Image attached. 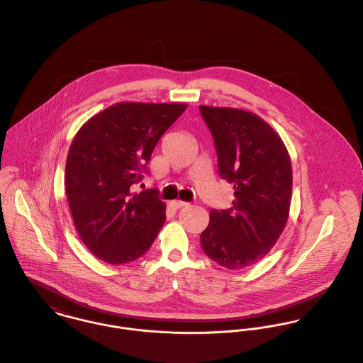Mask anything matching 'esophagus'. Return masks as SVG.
Wrapping results in <instances>:
<instances>
[{"instance_id": "1", "label": "esophagus", "mask_w": 363, "mask_h": 363, "mask_svg": "<svg viewBox=\"0 0 363 363\" xmlns=\"http://www.w3.org/2000/svg\"><path fill=\"white\" fill-rule=\"evenodd\" d=\"M170 206L174 208V210H180L183 207H187L189 204L186 201H182V200H174V201H170Z\"/></svg>"}]
</instances>
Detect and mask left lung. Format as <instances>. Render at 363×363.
Wrapping results in <instances>:
<instances>
[{"instance_id": "8db88e82", "label": "left lung", "mask_w": 363, "mask_h": 363, "mask_svg": "<svg viewBox=\"0 0 363 363\" xmlns=\"http://www.w3.org/2000/svg\"><path fill=\"white\" fill-rule=\"evenodd\" d=\"M218 155V172L234 184L230 210L210 211L200 240L206 255L235 270L257 263L289 220L293 173L280 135L259 116L230 107L200 106Z\"/></svg>"}]
</instances>
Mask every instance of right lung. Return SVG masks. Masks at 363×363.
Listing matches in <instances>:
<instances>
[{"mask_svg": "<svg viewBox=\"0 0 363 363\" xmlns=\"http://www.w3.org/2000/svg\"><path fill=\"white\" fill-rule=\"evenodd\" d=\"M186 103H117L84 122L66 160L65 190L79 237L96 257L122 264L149 250L166 220L155 190L133 193L150 155Z\"/></svg>", "mask_w": 363, "mask_h": 363, "instance_id": "1", "label": "right lung"}]
</instances>
